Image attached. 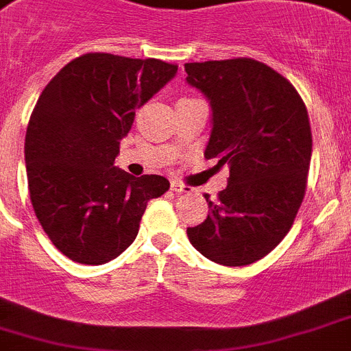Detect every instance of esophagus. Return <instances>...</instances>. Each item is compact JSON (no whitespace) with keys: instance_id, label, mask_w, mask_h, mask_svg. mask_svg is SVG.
<instances>
[{"instance_id":"obj_1","label":"esophagus","mask_w":351,"mask_h":351,"mask_svg":"<svg viewBox=\"0 0 351 351\" xmlns=\"http://www.w3.org/2000/svg\"><path fill=\"white\" fill-rule=\"evenodd\" d=\"M170 189H172V191L176 193V195H181V193H189V191H191V189H189L188 186L181 184V182H178V181H172V184H170Z\"/></svg>"}]
</instances>
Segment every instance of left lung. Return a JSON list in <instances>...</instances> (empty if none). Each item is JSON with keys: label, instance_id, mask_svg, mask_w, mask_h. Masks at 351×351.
<instances>
[{"label": "left lung", "instance_id": "obj_1", "mask_svg": "<svg viewBox=\"0 0 351 351\" xmlns=\"http://www.w3.org/2000/svg\"><path fill=\"white\" fill-rule=\"evenodd\" d=\"M188 85L212 111L205 158L230 165L210 214L188 228L191 245L214 263L245 266L284 240L300 210L311 160L303 99L276 71L254 59L184 64Z\"/></svg>", "mask_w": 351, "mask_h": 351}]
</instances>
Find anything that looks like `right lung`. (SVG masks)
Listing matches in <instances>:
<instances>
[{"instance_id":"right-lung-1","label":"right lung","mask_w":351,"mask_h":351,"mask_svg":"<svg viewBox=\"0 0 351 351\" xmlns=\"http://www.w3.org/2000/svg\"><path fill=\"white\" fill-rule=\"evenodd\" d=\"M178 73L158 59L85 53L50 80L25 132L31 204L51 243L82 265H104L139 233L162 176L134 178L114 167L136 109Z\"/></svg>"}]
</instances>
